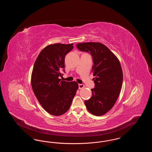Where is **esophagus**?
<instances>
[{"label": "esophagus", "instance_id": "esophagus-1", "mask_svg": "<svg viewBox=\"0 0 152 152\" xmlns=\"http://www.w3.org/2000/svg\"><path fill=\"white\" fill-rule=\"evenodd\" d=\"M84 87H85V86L84 84H79V89H81L84 88Z\"/></svg>", "mask_w": 152, "mask_h": 152}]
</instances>
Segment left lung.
I'll return each instance as SVG.
<instances>
[{"instance_id":"left-lung-1","label":"left lung","mask_w":152,"mask_h":152,"mask_svg":"<svg viewBox=\"0 0 152 152\" xmlns=\"http://www.w3.org/2000/svg\"><path fill=\"white\" fill-rule=\"evenodd\" d=\"M80 51L91 53L95 77L92 96L84 101L88 110L95 116H102L115 105L122 87L123 73L118 59L103 44L88 42L76 44Z\"/></svg>"}]
</instances>
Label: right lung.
<instances>
[{"instance_id": "right-lung-1", "label": "right lung", "mask_w": 152, "mask_h": 152, "mask_svg": "<svg viewBox=\"0 0 152 152\" xmlns=\"http://www.w3.org/2000/svg\"><path fill=\"white\" fill-rule=\"evenodd\" d=\"M72 43H55L45 47L35 62L31 75L34 94L44 109L53 116L69 109L79 85L76 81L60 79L64 71L65 55L73 48Z\"/></svg>"}]
</instances>
